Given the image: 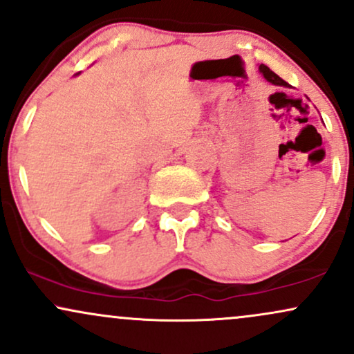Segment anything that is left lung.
Instances as JSON below:
<instances>
[{
  "label": "left lung",
  "instance_id": "left-lung-1",
  "mask_svg": "<svg viewBox=\"0 0 354 354\" xmlns=\"http://www.w3.org/2000/svg\"><path fill=\"white\" fill-rule=\"evenodd\" d=\"M259 73H261V75L265 76V80L268 81V83L274 84V86H284V88H288V86H290V84H288L286 81L279 78V76L276 75V73L271 71L270 68L265 66V64H259Z\"/></svg>",
  "mask_w": 354,
  "mask_h": 354
}]
</instances>
